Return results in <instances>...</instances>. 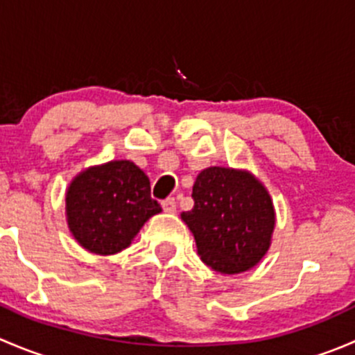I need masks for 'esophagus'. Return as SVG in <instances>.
<instances>
[{
	"mask_svg": "<svg viewBox=\"0 0 355 355\" xmlns=\"http://www.w3.org/2000/svg\"><path fill=\"white\" fill-rule=\"evenodd\" d=\"M161 207H163L164 213H175L177 211V200L173 198H168L161 202Z\"/></svg>",
	"mask_w": 355,
	"mask_h": 355,
	"instance_id": "34e87169",
	"label": "esophagus"
}]
</instances>
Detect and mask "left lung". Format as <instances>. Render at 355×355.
I'll list each match as a JSON object with an SVG mask.
<instances>
[{"label":"left lung","instance_id":"left-lung-1","mask_svg":"<svg viewBox=\"0 0 355 355\" xmlns=\"http://www.w3.org/2000/svg\"><path fill=\"white\" fill-rule=\"evenodd\" d=\"M192 198L194 207L180 218L204 264L221 275H237L261 263L271 247L277 213L256 175L242 168H204Z\"/></svg>","mask_w":355,"mask_h":355}]
</instances>
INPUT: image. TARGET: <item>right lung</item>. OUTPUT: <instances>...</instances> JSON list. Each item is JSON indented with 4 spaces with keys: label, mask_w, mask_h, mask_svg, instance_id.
<instances>
[{
    "label": "right lung",
    "mask_w": 355,
    "mask_h": 355,
    "mask_svg": "<svg viewBox=\"0 0 355 355\" xmlns=\"http://www.w3.org/2000/svg\"><path fill=\"white\" fill-rule=\"evenodd\" d=\"M161 213L149 178L128 159L94 164L75 175L65 194L68 230L78 245L99 256L121 252L146 221Z\"/></svg>",
    "instance_id": "add662e5"
}]
</instances>
